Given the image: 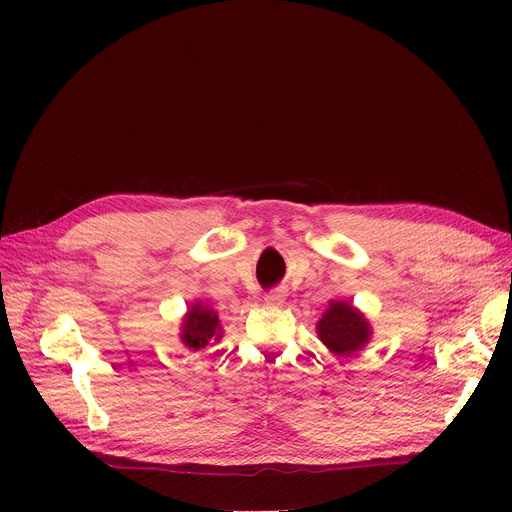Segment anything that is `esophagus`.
<instances>
[{"label": "esophagus", "mask_w": 512, "mask_h": 512, "mask_svg": "<svg viewBox=\"0 0 512 512\" xmlns=\"http://www.w3.org/2000/svg\"><path fill=\"white\" fill-rule=\"evenodd\" d=\"M265 301L273 307H282L284 301H286V294H284V290H271V292H267Z\"/></svg>", "instance_id": "34e87169"}]
</instances>
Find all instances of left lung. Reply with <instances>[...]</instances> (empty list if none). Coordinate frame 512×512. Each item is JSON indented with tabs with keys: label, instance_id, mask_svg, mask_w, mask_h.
I'll use <instances>...</instances> for the list:
<instances>
[{
	"label": "left lung",
	"instance_id": "left-lung-1",
	"mask_svg": "<svg viewBox=\"0 0 512 512\" xmlns=\"http://www.w3.org/2000/svg\"><path fill=\"white\" fill-rule=\"evenodd\" d=\"M316 329L320 342L339 356L359 352L371 337V327L365 316L346 301H331Z\"/></svg>",
	"mask_w": 512,
	"mask_h": 512
}]
</instances>
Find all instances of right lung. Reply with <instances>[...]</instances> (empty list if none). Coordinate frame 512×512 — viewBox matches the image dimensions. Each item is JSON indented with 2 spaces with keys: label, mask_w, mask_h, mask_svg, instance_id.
<instances>
[{
  "label": "right lung",
  "mask_w": 512,
  "mask_h": 512,
  "mask_svg": "<svg viewBox=\"0 0 512 512\" xmlns=\"http://www.w3.org/2000/svg\"><path fill=\"white\" fill-rule=\"evenodd\" d=\"M220 337H222V327H220L218 312H213L211 307L203 303H194L183 318L181 342L192 350H200L205 348L211 339L218 342Z\"/></svg>",
  "instance_id": "add662e5"
}]
</instances>
